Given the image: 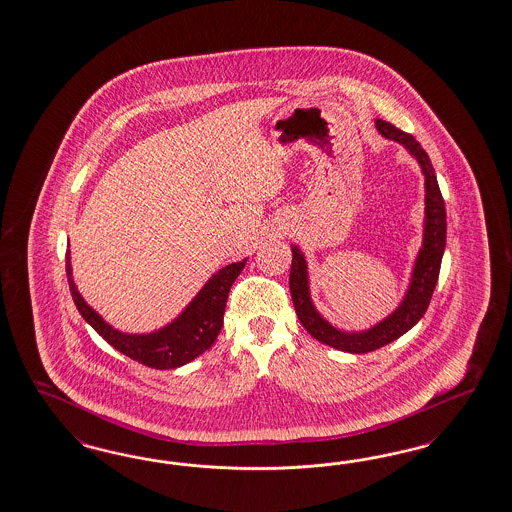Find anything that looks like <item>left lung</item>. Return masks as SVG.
<instances>
[{
	"label": "left lung",
	"instance_id": "1",
	"mask_svg": "<svg viewBox=\"0 0 512 512\" xmlns=\"http://www.w3.org/2000/svg\"><path fill=\"white\" fill-rule=\"evenodd\" d=\"M375 125L383 137L404 144L417 158V162L425 173V190H427L425 238H423V249L419 251L415 270H413V280L404 303L396 308L387 320L362 333H343L329 326L328 322L316 312V308L310 301L305 257L297 247L291 246L293 261L289 270V291H291L297 318L301 320L303 328L307 329L308 333L320 343H326L329 347L339 348L352 354H366L371 350L389 345L423 318L438 282L442 255L446 247V205L436 181L434 167L430 164L429 154L409 133H404L396 125L385 120H377Z\"/></svg>",
	"mask_w": 512,
	"mask_h": 512
}]
</instances>
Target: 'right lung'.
Here are the masks:
<instances>
[{"mask_svg": "<svg viewBox=\"0 0 512 512\" xmlns=\"http://www.w3.org/2000/svg\"><path fill=\"white\" fill-rule=\"evenodd\" d=\"M246 266L240 263L221 268L196 295L183 314L167 328L148 335H127L108 326L103 318L89 307L78 293L72 280L70 253H66V276L72 299L83 320L95 329L108 345L120 350L131 360L154 369H175L192 362L211 347L223 328L226 299L234 280Z\"/></svg>", "mask_w": 512, "mask_h": 512, "instance_id": "add662e5", "label": "right lung"}]
</instances>
